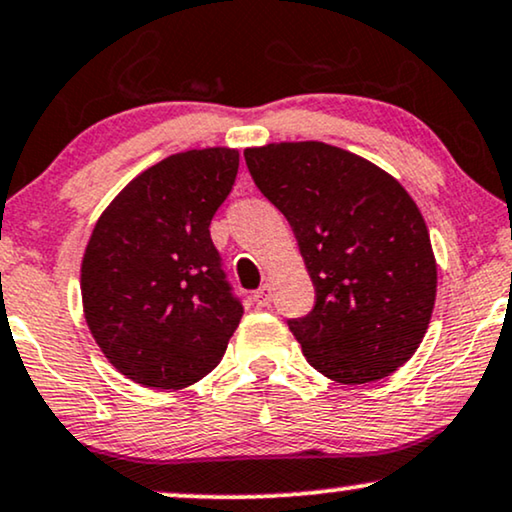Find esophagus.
<instances>
[{
	"label": "esophagus",
	"instance_id": "34e87169",
	"mask_svg": "<svg viewBox=\"0 0 512 512\" xmlns=\"http://www.w3.org/2000/svg\"><path fill=\"white\" fill-rule=\"evenodd\" d=\"M271 297H274V288H271L269 283H264L260 290H255V295H252V302H255L257 306H269Z\"/></svg>",
	"mask_w": 512,
	"mask_h": 512
}]
</instances>
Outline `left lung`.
I'll use <instances>...</instances> for the list:
<instances>
[{
  "mask_svg": "<svg viewBox=\"0 0 512 512\" xmlns=\"http://www.w3.org/2000/svg\"><path fill=\"white\" fill-rule=\"evenodd\" d=\"M260 192L295 231L316 304L288 320L313 370L339 384L384 379L414 356L438 288L417 203L363 156L325 142L243 152Z\"/></svg>",
  "mask_w": 512,
  "mask_h": 512,
  "instance_id": "1",
  "label": "left lung"
}]
</instances>
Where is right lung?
Returning <instances> with one entry per match:
<instances>
[{"label": "right lung", "mask_w": 512, "mask_h": 512, "mask_svg": "<svg viewBox=\"0 0 512 512\" xmlns=\"http://www.w3.org/2000/svg\"><path fill=\"white\" fill-rule=\"evenodd\" d=\"M236 173L238 149L173 154L133 177L95 222L81 260L84 316L105 358L135 384H196L241 323L210 238Z\"/></svg>", "instance_id": "obj_1"}]
</instances>
